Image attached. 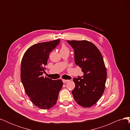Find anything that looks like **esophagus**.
Wrapping results in <instances>:
<instances>
[{
  "mask_svg": "<svg viewBox=\"0 0 130 130\" xmlns=\"http://www.w3.org/2000/svg\"><path fill=\"white\" fill-rule=\"evenodd\" d=\"M62 81H63V83H66V82H68L69 80H64V79H63Z\"/></svg>",
  "mask_w": 130,
  "mask_h": 130,
  "instance_id": "esophagus-1",
  "label": "esophagus"
}]
</instances>
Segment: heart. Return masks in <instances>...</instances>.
I'll list each match as a JSON object with an SVG mask.
<instances>
[{"label": "heart", "mask_w": 130, "mask_h": 130, "mask_svg": "<svg viewBox=\"0 0 130 130\" xmlns=\"http://www.w3.org/2000/svg\"><path fill=\"white\" fill-rule=\"evenodd\" d=\"M65 50H68V49L64 45H62L60 50V52H62V51H65Z\"/></svg>", "instance_id": "1"}]
</instances>
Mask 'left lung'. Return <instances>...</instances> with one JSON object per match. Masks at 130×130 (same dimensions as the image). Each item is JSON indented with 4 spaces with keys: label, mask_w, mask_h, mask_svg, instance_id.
Returning <instances> with one entry per match:
<instances>
[{
    "label": "left lung",
    "mask_w": 130,
    "mask_h": 130,
    "mask_svg": "<svg viewBox=\"0 0 130 130\" xmlns=\"http://www.w3.org/2000/svg\"><path fill=\"white\" fill-rule=\"evenodd\" d=\"M74 51V61L84 75L74 78L72 94L76 103L84 107L95 104L103 95L107 72L103 56L97 47L87 41H67Z\"/></svg>",
    "instance_id": "left-lung-1"
}]
</instances>
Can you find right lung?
<instances>
[{
    "label": "right lung",
    "mask_w": 130,
    "mask_h": 130,
    "mask_svg": "<svg viewBox=\"0 0 130 130\" xmlns=\"http://www.w3.org/2000/svg\"><path fill=\"white\" fill-rule=\"evenodd\" d=\"M60 43L58 39L34 44L26 51L22 60V84L32 103L41 109H49L56 104L63 86L61 80H53L42 75L49 53Z\"/></svg>",
    "instance_id": "right-lung-1"
}]
</instances>
